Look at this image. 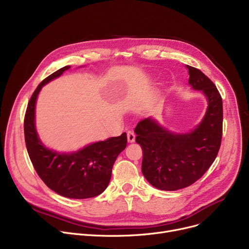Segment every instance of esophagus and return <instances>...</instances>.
Wrapping results in <instances>:
<instances>
[{
    "instance_id": "esophagus-1",
    "label": "esophagus",
    "mask_w": 249,
    "mask_h": 249,
    "mask_svg": "<svg viewBox=\"0 0 249 249\" xmlns=\"http://www.w3.org/2000/svg\"><path fill=\"white\" fill-rule=\"evenodd\" d=\"M127 139H128L129 143H132L135 141V133L133 131H131V130H129V131L127 132Z\"/></svg>"
}]
</instances>
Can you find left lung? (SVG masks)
<instances>
[{
    "label": "left lung",
    "instance_id": "obj_1",
    "mask_svg": "<svg viewBox=\"0 0 249 249\" xmlns=\"http://www.w3.org/2000/svg\"><path fill=\"white\" fill-rule=\"evenodd\" d=\"M189 85L207 101L202 121L189 132H174L153 117L141 120L134 132L141 145V171L154 188L177 191L191 186L211 166L218 154L223 123V105L215 85L199 70L186 65Z\"/></svg>",
    "mask_w": 249,
    "mask_h": 249
}]
</instances>
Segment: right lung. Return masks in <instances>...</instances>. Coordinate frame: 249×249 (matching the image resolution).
<instances>
[{
  "label": "right lung",
  "mask_w": 249,
  "mask_h": 249,
  "mask_svg": "<svg viewBox=\"0 0 249 249\" xmlns=\"http://www.w3.org/2000/svg\"><path fill=\"white\" fill-rule=\"evenodd\" d=\"M71 65L56 71L38 85L27 106L24 120L26 147L36 173L44 184L58 195L71 199H88L108 187L113 164L127 145V135L89 143L76 151L60 152L47 147L35 125L36 101L41 89L59 77Z\"/></svg>",
  "instance_id": "1"
}]
</instances>
